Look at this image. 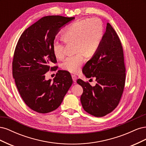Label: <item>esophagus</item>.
Returning <instances> with one entry per match:
<instances>
[{"label":"esophagus","instance_id":"1","mask_svg":"<svg viewBox=\"0 0 146 146\" xmlns=\"http://www.w3.org/2000/svg\"><path fill=\"white\" fill-rule=\"evenodd\" d=\"M72 80L74 81V82H76V81H77V77L75 76V75H72Z\"/></svg>","mask_w":146,"mask_h":146}]
</instances>
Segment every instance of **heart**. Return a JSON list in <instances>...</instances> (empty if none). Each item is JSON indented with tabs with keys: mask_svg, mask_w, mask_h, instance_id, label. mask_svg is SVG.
<instances>
[{
	"mask_svg": "<svg viewBox=\"0 0 146 146\" xmlns=\"http://www.w3.org/2000/svg\"><path fill=\"white\" fill-rule=\"evenodd\" d=\"M104 28L102 21L98 18L85 19L74 22L66 29L62 38L66 43H74L76 55L69 56L62 64V68L70 73L78 72L85 61V56H93L102 41ZM52 50L56 58L64 56V46L62 42L55 41Z\"/></svg>",
	"mask_w": 146,
	"mask_h": 146,
	"instance_id": "b5f03b06",
	"label": "heart"
}]
</instances>
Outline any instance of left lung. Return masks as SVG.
<instances>
[{"instance_id": "left-lung-1", "label": "left lung", "mask_w": 146, "mask_h": 146, "mask_svg": "<svg viewBox=\"0 0 146 146\" xmlns=\"http://www.w3.org/2000/svg\"><path fill=\"white\" fill-rule=\"evenodd\" d=\"M87 78L94 77L92 86L78 79L83 88L80 101L85 111L96 117H103L116 108L121 100L125 82L123 48L115 30L107 23L98 50L82 69Z\"/></svg>"}]
</instances>
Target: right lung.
<instances>
[{
  "label": "right lung",
  "instance_id": "obj_1",
  "mask_svg": "<svg viewBox=\"0 0 146 146\" xmlns=\"http://www.w3.org/2000/svg\"><path fill=\"white\" fill-rule=\"evenodd\" d=\"M75 19L61 16L42 17L26 29L17 43L12 63L13 77L25 104L39 113L59 107L72 84L70 74L58 70L54 80L45 74L54 70L56 57L52 50L55 36L63 26Z\"/></svg>",
  "mask_w": 146,
  "mask_h": 146
}]
</instances>
